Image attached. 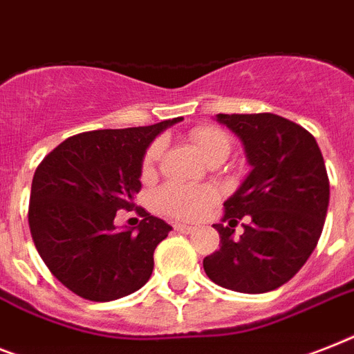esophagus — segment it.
<instances>
[{
    "instance_id": "esophagus-1",
    "label": "esophagus",
    "mask_w": 354,
    "mask_h": 354,
    "mask_svg": "<svg viewBox=\"0 0 354 354\" xmlns=\"http://www.w3.org/2000/svg\"><path fill=\"white\" fill-rule=\"evenodd\" d=\"M174 229H176V231H180V232H183V234H189V232L194 231V227L185 225V223H176V225H174Z\"/></svg>"
}]
</instances>
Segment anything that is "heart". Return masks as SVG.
Here are the masks:
<instances>
[{
  "instance_id": "obj_1",
  "label": "heart",
  "mask_w": 354,
  "mask_h": 354,
  "mask_svg": "<svg viewBox=\"0 0 354 354\" xmlns=\"http://www.w3.org/2000/svg\"><path fill=\"white\" fill-rule=\"evenodd\" d=\"M189 140L194 145L196 152L205 160H225L231 152V140L222 129L203 125L189 132ZM162 145L152 143L143 156L142 172L149 176L154 171L158 158H160ZM216 192L205 185H180V183H167L156 192V207L163 214H169L178 220H196L214 203Z\"/></svg>"
}]
</instances>
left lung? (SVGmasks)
Returning a JSON list of instances; mask_svg holds the SVG:
<instances>
[{"label": "left lung", "mask_w": 354, "mask_h": 354, "mask_svg": "<svg viewBox=\"0 0 354 354\" xmlns=\"http://www.w3.org/2000/svg\"><path fill=\"white\" fill-rule=\"evenodd\" d=\"M245 147L251 172L223 203L214 223L220 249L203 269L214 283L238 292L274 291L300 271L320 240L329 178L311 132L271 112L218 114ZM247 217L240 239L232 226ZM223 221H229L225 226Z\"/></svg>", "instance_id": "8db88e82"}]
</instances>
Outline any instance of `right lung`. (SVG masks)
I'll list each match as a JSON object with an SVG mask.
<instances>
[{"label":"right lung","instance_id":"obj_1","mask_svg":"<svg viewBox=\"0 0 354 354\" xmlns=\"http://www.w3.org/2000/svg\"><path fill=\"white\" fill-rule=\"evenodd\" d=\"M182 118L67 138L37 165L28 227L45 266L74 295L93 301L138 291L154 269V249L172 227L142 209L134 229L118 231L120 209L132 211L142 163L154 138Z\"/></svg>","mask_w":354,"mask_h":354}]
</instances>
